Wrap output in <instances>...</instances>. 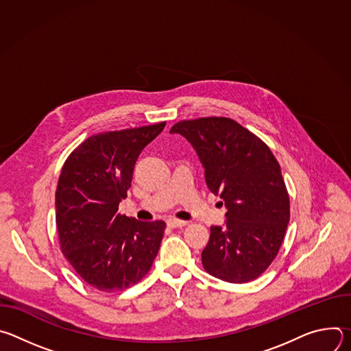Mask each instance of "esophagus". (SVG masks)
I'll list each match as a JSON object with an SVG mask.
<instances>
[{
	"label": "esophagus",
	"mask_w": 351,
	"mask_h": 351,
	"mask_svg": "<svg viewBox=\"0 0 351 351\" xmlns=\"http://www.w3.org/2000/svg\"><path fill=\"white\" fill-rule=\"evenodd\" d=\"M167 225L169 226V228H182V226H186L187 225V222L186 221H179V219H175V218H171V219H168L167 221Z\"/></svg>",
	"instance_id": "34e87169"
}]
</instances>
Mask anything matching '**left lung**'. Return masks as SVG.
<instances>
[{
	"label": "left lung",
	"mask_w": 351,
	"mask_h": 351,
	"mask_svg": "<svg viewBox=\"0 0 351 351\" xmlns=\"http://www.w3.org/2000/svg\"><path fill=\"white\" fill-rule=\"evenodd\" d=\"M171 133L190 141L206 169L208 189L226 207L225 226H211L202 253L204 269L230 283L254 280L275 260L290 218L275 156L260 137L230 118L180 121Z\"/></svg>",
	"instance_id": "obj_1"
}]
</instances>
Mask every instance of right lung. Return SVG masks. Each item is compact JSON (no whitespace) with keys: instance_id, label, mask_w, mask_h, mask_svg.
<instances>
[{"instance_id":"1","label":"right lung","mask_w":351,"mask_h":351,"mask_svg":"<svg viewBox=\"0 0 351 351\" xmlns=\"http://www.w3.org/2000/svg\"><path fill=\"white\" fill-rule=\"evenodd\" d=\"M167 122L90 136L66 158L56 191L62 254L91 287L119 291L147 275L158 254L164 221L118 213L134 164Z\"/></svg>"}]
</instances>
